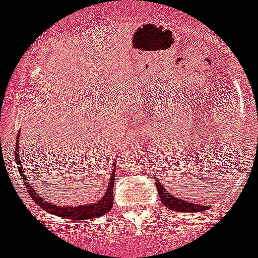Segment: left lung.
<instances>
[{
  "mask_svg": "<svg viewBox=\"0 0 258 258\" xmlns=\"http://www.w3.org/2000/svg\"><path fill=\"white\" fill-rule=\"evenodd\" d=\"M155 183H156V186H157L158 196H160L161 202L164 203L167 209L172 210V211L200 212L209 209V206H203V205H201V203L186 202V201L181 200V198L172 196L171 193L167 192L166 189L164 188V185H161V181L158 180V179H155Z\"/></svg>",
  "mask_w": 258,
  "mask_h": 258,
  "instance_id": "obj_1",
  "label": "left lung"
}]
</instances>
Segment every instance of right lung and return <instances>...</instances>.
<instances>
[{"instance_id": "add662e5", "label": "right lung", "mask_w": 258, "mask_h": 258, "mask_svg": "<svg viewBox=\"0 0 258 258\" xmlns=\"http://www.w3.org/2000/svg\"><path fill=\"white\" fill-rule=\"evenodd\" d=\"M15 160L16 164L19 166V172H20V176L23 179V183H24L25 188L28 189V195L30 196L33 201L35 202V205L43 209L44 211H47L48 214L56 215V216L63 217V219H70V220H88V219H96V217H100L102 215L107 214L111 209H112L113 205V181H115V171H112L111 174L110 183H108V188L106 189V193L103 195V197L101 200H98L97 202L92 203V205H84V206H58L55 203L49 202L48 200H46L44 197L38 195L34 190V188L32 186V183L27 179V174L24 171V167L21 165L20 161V152H19V138H16V145H15ZM115 169V165H113L112 170Z\"/></svg>"}]
</instances>
